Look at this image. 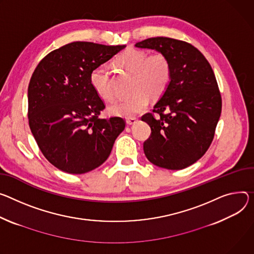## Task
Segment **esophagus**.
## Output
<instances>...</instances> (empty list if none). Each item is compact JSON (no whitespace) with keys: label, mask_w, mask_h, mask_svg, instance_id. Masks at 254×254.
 <instances>
[{"label":"esophagus","mask_w":254,"mask_h":254,"mask_svg":"<svg viewBox=\"0 0 254 254\" xmlns=\"http://www.w3.org/2000/svg\"><path fill=\"white\" fill-rule=\"evenodd\" d=\"M136 122H137L136 118H128V119H127V124L129 125V126L134 125Z\"/></svg>","instance_id":"34e87169"}]
</instances>
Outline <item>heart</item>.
Wrapping results in <instances>:
<instances>
[{
    "instance_id": "heart-1",
    "label": "heart",
    "mask_w": 254,
    "mask_h": 254,
    "mask_svg": "<svg viewBox=\"0 0 254 254\" xmlns=\"http://www.w3.org/2000/svg\"><path fill=\"white\" fill-rule=\"evenodd\" d=\"M115 63L123 70L133 75L134 93L108 107V112L114 117L130 118L142 112L148 106L149 95L153 98L162 95L171 80V63L164 54L148 56L144 51L129 48L117 58ZM90 84L102 99L112 100L110 75L104 65H98L91 71Z\"/></svg>"
}]
</instances>
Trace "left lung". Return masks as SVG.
Returning a JSON list of instances; mask_svg holds the SVG:
<instances>
[{"label":"left lung","mask_w":254,"mask_h":254,"mask_svg":"<svg viewBox=\"0 0 254 254\" xmlns=\"http://www.w3.org/2000/svg\"><path fill=\"white\" fill-rule=\"evenodd\" d=\"M135 47L164 54L172 67L164 94L153 112L142 117L151 127L145 155L159 167L187 168L211 146L221 115L222 98L213 68L197 49L182 40L152 37Z\"/></svg>","instance_id":"obj_1"}]
</instances>
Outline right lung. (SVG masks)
<instances>
[{
    "instance_id": "add662e5",
    "label": "right lung",
    "mask_w": 254,
    "mask_h": 254,
    "mask_svg": "<svg viewBox=\"0 0 254 254\" xmlns=\"http://www.w3.org/2000/svg\"><path fill=\"white\" fill-rule=\"evenodd\" d=\"M125 48L75 41L37 64L28 86L29 127L58 169L83 174L99 167L125 129L122 118H99L105 104L90 84L91 71Z\"/></svg>"
}]
</instances>
